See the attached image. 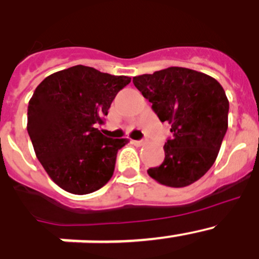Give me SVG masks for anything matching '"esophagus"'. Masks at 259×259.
I'll list each match as a JSON object with an SVG mask.
<instances>
[{
	"mask_svg": "<svg viewBox=\"0 0 259 259\" xmlns=\"http://www.w3.org/2000/svg\"><path fill=\"white\" fill-rule=\"evenodd\" d=\"M132 144L136 146H143V145H145L146 141L145 140H132Z\"/></svg>",
	"mask_w": 259,
	"mask_h": 259,
	"instance_id": "obj_1",
	"label": "esophagus"
}]
</instances>
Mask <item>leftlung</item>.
<instances>
[{"mask_svg": "<svg viewBox=\"0 0 259 259\" xmlns=\"http://www.w3.org/2000/svg\"><path fill=\"white\" fill-rule=\"evenodd\" d=\"M134 84L172 134L164 143V161L149 168V176L172 188L197 182L214 164L227 132L230 104L223 87L184 67L135 76Z\"/></svg>", "mask_w": 259, "mask_h": 259, "instance_id": "left-lung-1", "label": "left lung"}]
</instances>
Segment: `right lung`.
Segmentation results:
<instances>
[{"label":"right lung","mask_w":259,"mask_h":259,"mask_svg":"<svg viewBox=\"0 0 259 259\" xmlns=\"http://www.w3.org/2000/svg\"><path fill=\"white\" fill-rule=\"evenodd\" d=\"M131 77L77 65L45 77L29 100L27 131L50 179L66 192L88 194L114 174L127 139H109L98 130L116 93Z\"/></svg>","instance_id":"1"}]
</instances>
